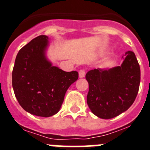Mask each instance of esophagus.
Returning <instances> with one entry per match:
<instances>
[{
  "label": "esophagus",
  "instance_id": "1",
  "mask_svg": "<svg viewBox=\"0 0 150 150\" xmlns=\"http://www.w3.org/2000/svg\"><path fill=\"white\" fill-rule=\"evenodd\" d=\"M85 77V70L83 69H81V70L79 71V78H83Z\"/></svg>",
  "mask_w": 150,
  "mask_h": 150
}]
</instances>
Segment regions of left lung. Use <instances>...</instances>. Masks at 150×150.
<instances>
[{
	"instance_id": "obj_1",
	"label": "left lung",
	"mask_w": 150,
	"mask_h": 150,
	"mask_svg": "<svg viewBox=\"0 0 150 150\" xmlns=\"http://www.w3.org/2000/svg\"><path fill=\"white\" fill-rule=\"evenodd\" d=\"M122 58L121 66L94 69L86 74L87 104L100 118L110 119L127 111L138 95L141 70L135 53L127 51Z\"/></svg>"
}]
</instances>
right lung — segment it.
<instances>
[{
  "mask_svg": "<svg viewBox=\"0 0 150 150\" xmlns=\"http://www.w3.org/2000/svg\"><path fill=\"white\" fill-rule=\"evenodd\" d=\"M49 46L48 36L33 39L18 52L12 71L18 103L27 112L46 117L58 112L67 89L78 78L76 71L52 65L47 56Z\"/></svg>",
  "mask_w": 150,
  "mask_h": 150,
  "instance_id": "right-lung-1",
  "label": "right lung"
}]
</instances>
